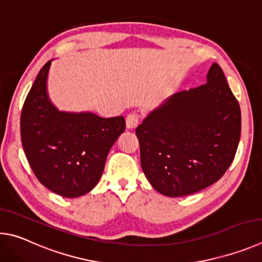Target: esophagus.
<instances>
[{
  "mask_svg": "<svg viewBox=\"0 0 262 262\" xmlns=\"http://www.w3.org/2000/svg\"><path fill=\"white\" fill-rule=\"evenodd\" d=\"M139 115L138 114H130L127 115L126 116V127L130 128V130H132V128H135L137 125L139 124Z\"/></svg>",
  "mask_w": 262,
  "mask_h": 262,
  "instance_id": "obj_1",
  "label": "esophagus"
}]
</instances>
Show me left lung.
<instances>
[{
	"instance_id": "obj_1",
	"label": "left lung",
	"mask_w": 262,
	"mask_h": 262,
	"mask_svg": "<svg viewBox=\"0 0 262 262\" xmlns=\"http://www.w3.org/2000/svg\"><path fill=\"white\" fill-rule=\"evenodd\" d=\"M241 119L238 101L213 63L206 84L169 96L136 128L150 185L175 198L217 182L235 158Z\"/></svg>"
}]
</instances>
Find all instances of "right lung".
Returning <instances> with one entry per match:
<instances>
[{
	"instance_id": "add662e5",
	"label": "right lung",
	"mask_w": 262,
	"mask_h": 262,
	"mask_svg": "<svg viewBox=\"0 0 262 262\" xmlns=\"http://www.w3.org/2000/svg\"><path fill=\"white\" fill-rule=\"evenodd\" d=\"M53 61L41 69L23 105L21 144L41 184L58 195L77 198L99 183L125 121L123 116L102 118L92 112L59 110L47 89Z\"/></svg>"
}]
</instances>
